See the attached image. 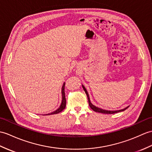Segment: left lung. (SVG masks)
<instances>
[{"instance_id":"left-lung-1","label":"left lung","mask_w":152,"mask_h":152,"mask_svg":"<svg viewBox=\"0 0 152 152\" xmlns=\"http://www.w3.org/2000/svg\"><path fill=\"white\" fill-rule=\"evenodd\" d=\"M82 87L83 89L84 90L85 92H86V94H87V98H88V102H89V105L90 107L93 109V110L95 112H97V113H104V114H114V113H118V112H121V111H124V110H126V109L127 108H128L129 107V105H128V106H127L126 107L122 109H120V110H115V111H112V110H105V109H103L102 108H100V107H98L96 106H95L94 105H93L92 103H91V102L90 100V98H89V94H88V92L87 89H86V87H85L83 86V85H82Z\"/></svg>"}]
</instances>
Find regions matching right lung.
<instances>
[{"instance_id": "1", "label": "right lung", "mask_w": 152, "mask_h": 152, "mask_svg": "<svg viewBox=\"0 0 152 152\" xmlns=\"http://www.w3.org/2000/svg\"><path fill=\"white\" fill-rule=\"evenodd\" d=\"M65 82L63 84V86L61 88V96H62V100H61V103L60 104L59 107L56 109V111H53L50 113H48L47 115H54V114H58L59 113L61 112L63 109H65L66 107V98H65Z\"/></svg>"}]
</instances>
